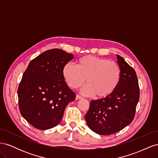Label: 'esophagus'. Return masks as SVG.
Instances as JSON below:
<instances>
[{
  "mask_svg": "<svg viewBox=\"0 0 158 158\" xmlns=\"http://www.w3.org/2000/svg\"><path fill=\"white\" fill-rule=\"evenodd\" d=\"M83 99V98L82 96H80V95H76V99Z\"/></svg>",
  "mask_w": 158,
  "mask_h": 158,
  "instance_id": "esophagus-1",
  "label": "esophagus"
}]
</instances>
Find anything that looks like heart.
<instances>
[{"mask_svg": "<svg viewBox=\"0 0 158 158\" xmlns=\"http://www.w3.org/2000/svg\"><path fill=\"white\" fill-rule=\"evenodd\" d=\"M62 74L69 87L77 89L85 82L87 84L81 89L83 95H95L98 98H106L116 89L121 78L118 65L113 61L93 55L80 58L77 66L71 63H66Z\"/></svg>", "mask_w": 158, "mask_h": 158, "instance_id": "obj_1", "label": "heart"}]
</instances>
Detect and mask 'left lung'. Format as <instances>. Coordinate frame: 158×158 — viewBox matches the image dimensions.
<instances>
[{
	"mask_svg": "<svg viewBox=\"0 0 158 158\" xmlns=\"http://www.w3.org/2000/svg\"><path fill=\"white\" fill-rule=\"evenodd\" d=\"M121 78L114 92L109 97L91 101L85 114L87 125L101 135L121 131L135 118L139 101V85L135 70L123 57L117 55Z\"/></svg>",
	"mask_w": 158,
	"mask_h": 158,
	"instance_id": "obj_1",
	"label": "left lung"
}]
</instances>
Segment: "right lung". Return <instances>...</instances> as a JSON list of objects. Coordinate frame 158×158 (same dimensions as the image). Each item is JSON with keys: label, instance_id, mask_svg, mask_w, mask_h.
Returning a JSON list of instances; mask_svg holds the SVG:
<instances>
[{"label": "right lung", "instance_id": "1", "mask_svg": "<svg viewBox=\"0 0 158 158\" xmlns=\"http://www.w3.org/2000/svg\"><path fill=\"white\" fill-rule=\"evenodd\" d=\"M74 58L59 49L47 50L28 64L18 89L19 109L22 117L40 130H47L61 121L75 93L65 82L63 66Z\"/></svg>", "mask_w": 158, "mask_h": 158}]
</instances>
